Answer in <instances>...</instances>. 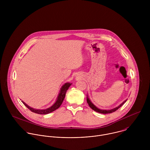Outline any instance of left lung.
I'll return each mask as SVG.
<instances>
[{
  "label": "left lung",
  "instance_id": "8db88e82",
  "mask_svg": "<svg viewBox=\"0 0 150 150\" xmlns=\"http://www.w3.org/2000/svg\"><path fill=\"white\" fill-rule=\"evenodd\" d=\"M86 101H87V103H88V105H89V106L91 107L92 110H93L94 111H96V112H99V113H102V114H108V113H111V112H114V111H115L116 110H117L119 108H120V107H121L126 102H127V100H125L122 103H121L119 106H118L117 107H115V108H113V109H111V110H100V109H99V108H97V107H96L91 101H90V100L88 99V98H87V99H86Z\"/></svg>",
  "mask_w": 150,
  "mask_h": 150
}]
</instances>
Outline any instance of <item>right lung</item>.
<instances>
[{"label":"right lung","mask_w":150,"mask_h":150,"mask_svg":"<svg viewBox=\"0 0 150 150\" xmlns=\"http://www.w3.org/2000/svg\"><path fill=\"white\" fill-rule=\"evenodd\" d=\"M71 84L67 83L66 84H64V86H62L61 89V91L60 93L58 95V99L56 101V102L54 103V105L53 106H52L50 108H48L47 109L45 110H38V109H35L33 108L32 107H29V106H28L26 104H25L24 102H23V103L25 105V106L27 107L28 108H29L31 111L36 113V114H48L50 112H51L54 111H55V110H57V108H58L59 107L61 106V105H62L64 100V97L66 95V92L67 91V90L69 89V86H71Z\"/></svg>","instance_id":"obj_1"}]
</instances>
